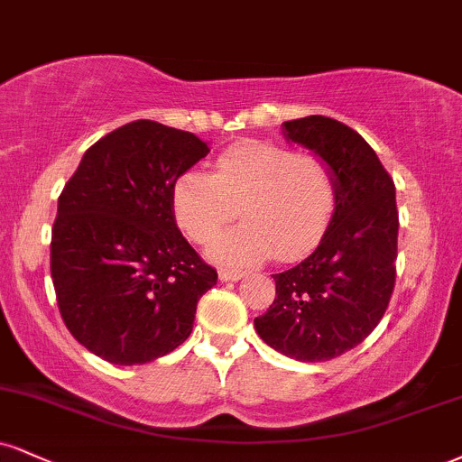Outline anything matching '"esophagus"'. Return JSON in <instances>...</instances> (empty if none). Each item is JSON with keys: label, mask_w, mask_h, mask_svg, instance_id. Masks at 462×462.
I'll return each mask as SVG.
<instances>
[{"label": "esophagus", "mask_w": 462, "mask_h": 462, "mask_svg": "<svg viewBox=\"0 0 462 462\" xmlns=\"http://www.w3.org/2000/svg\"><path fill=\"white\" fill-rule=\"evenodd\" d=\"M245 277V273H241V271H227V269H221L219 271V280L221 282H238Z\"/></svg>", "instance_id": "1"}]
</instances>
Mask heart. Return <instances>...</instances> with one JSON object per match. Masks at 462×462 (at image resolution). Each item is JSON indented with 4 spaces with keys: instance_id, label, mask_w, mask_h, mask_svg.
<instances>
[{
    "instance_id": "b5f03b06",
    "label": "heart",
    "mask_w": 462,
    "mask_h": 462,
    "mask_svg": "<svg viewBox=\"0 0 462 462\" xmlns=\"http://www.w3.org/2000/svg\"><path fill=\"white\" fill-rule=\"evenodd\" d=\"M337 204L336 174L316 154H297L269 142H243L219 154L215 174L187 170L171 187L176 224L196 243H207L224 266H254L277 254L297 260L319 245Z\"/></svg>"
}]
</instances>
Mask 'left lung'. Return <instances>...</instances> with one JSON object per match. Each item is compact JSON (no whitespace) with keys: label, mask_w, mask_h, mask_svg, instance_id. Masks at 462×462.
Segmentation results:
<instances>
[{"label":"left lung","mask_w":462,"mask_h":462,"mask_svg":"<svg viewBox=\"0 0 462 462\" xmlns=\"http://www.w3.org/2000/svg\"><path fill=\"white\" fill-rule=\"evenodd\" d=\"M288 142L329 163L336 213L303 263L275 273V301L254 327L286 357H340L374 331L396 282V187L370 143L342 122L305 116L282 125Z\"/></svg>","instance_id":"obj_1"}]
</instances>
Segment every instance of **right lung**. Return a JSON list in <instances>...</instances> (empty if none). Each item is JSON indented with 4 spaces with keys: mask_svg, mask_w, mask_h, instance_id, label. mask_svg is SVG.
<instances>
[{
    "mask_svg": "<svg viewBox=\"0 0 462 462\" xmlns=\"http://www.w3.org/2000/svg\"><path fill=\"white\" fill-rule=\"evenodd\" d=\"M208 152L193 133L135 120L88 148L66 182L51 232L53 288L72 337L97 357L148 364L191 333L217 271L178 230L171 187Z\"/></svg>",
    "mask_w": 462,
    "mask_h": 462,
    "instance_id": "add662e5",
    "label": "right lung"
}]
</instances>
